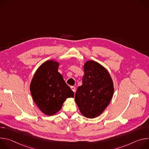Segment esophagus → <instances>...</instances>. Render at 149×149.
Wrapping results in <instances>:
<instances>
[{
	"label": "esophagus",
	"mask_w": 149,
	"mask_h": 149,
	"mask_svg": "<svg viewBox=\"0 0 149 149\" xmlns=\"http://www.w3.org/2000/svg\"><path fill=\"white\" fill-rule=\"evenodd\" d=\"M71 89L72 90V91H73L74 93H75V87H74V86H71Z\"/></svg>",
	"instance_id": "34e87169"
}]
</instances>
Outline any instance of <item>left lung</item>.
<instances>
[{
  "label": "left lung",
  "instance_id": "1",
  "mask_svg": "<svg viewBox=\"0 0 149 149\" xmlns=\"http://www.w3.org/2000/svg\"><path fill=\"white\" fill-rule=\"evenodd\" d=\"M82 84L78 87L75 100L81 113L94 118L107 108L114 93L113 79L103 66L94 61L84 63Z\"/></svg>",
  "mask_w": 149,
  "mask_h": 149
}]
</instances>
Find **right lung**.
Listing matches in <instances>:
<instances>
[{"label":"right lung","mask_w":149,"mask_h":149,"mask_svg":"<svg viewBox=\"0 0 149 149\" xmlns=\"http://www.w3.org/2000/svg\"><path fill=\"white\" fill-rule=\"evenodd\" d=\"M59 62L49 60L36 70L30 84L33 100L40 111L53 116L62 108L67 98L74 97V92L58 72Z\"/></svg>","instance_id":"obj_1"}]
</instances>
